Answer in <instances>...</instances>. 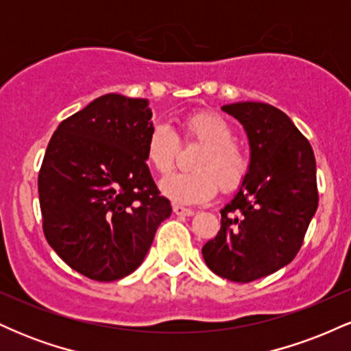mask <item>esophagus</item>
Listing matches in <instances>:
<instances>
[{
	"label": "esophagus",
	"mask_w": 351,
	"mask_h": 351,
	"mask_svg": "<svg viewBox=\"0 0 351 351\" xmlns=\"http://www.w3.org/2000/svg\"><path fill=\"white\" fill-rule=\"evenodd\" d=\"M173 213H175L176 216H193L195 215V211H193V209L180 206V204H175V206H173Z\"/></svg>",
	"instance_id": "esophagus-1"
}]
</instances>
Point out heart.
<instances>
[{
  "instance_id": "b5f03b06",
  "label": "heart",
  "mask_w": 351,
  "mask_h": 351,
  "mask_svg": "<svg viewBox=\"0 0 351 351\" xmlns=\"http://www.w3.org/2000/svg\"><path fill=\"white\" fill-rule=\"evenodd\" d=\"M184 138L203 145L191 168L195 171L176 173L163 180L162 193L180 204L204 203L216 195L217 184L224 193L243 184L249 171V160L234 143V132L226 119L213 112H196L184 117ZM178 136L170 125L156 122L145 142V160L158 175L167 176L175 168Z\"/></svg>"
}]
</instances>
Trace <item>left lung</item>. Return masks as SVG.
<instances>
[{"instance_id":"obj_1","label":"left lung","mask_w":351,"mask_h":351,"mask_svg":"<svg viewBox=\"0 0 351 351\" xmlns=\"http://www.w3.org/2000/svg\"><path fill=\"white\" fill-rule=\"evenodd\" d=\"M221 110L247 135L249 171L221 209L219 232L201 252L219 277L251 282L285 267L299 252L318 206L315 156L279 108L236 102Z\"/></svg>"}]
</instances>
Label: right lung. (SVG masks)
<instances>
[{"mask_svg":"<svg viewBox=\"0 0 351 351\" xmlns=\"http://www.w3.org/2000/svg\"><path fill=\"white\" fill-rule=\"evenodd\" d=\"M147 99L106 94L59 123L39 171L47 243L92 280L123 279L143 263L171 215L145 160Z\"/></svg>","mask_w":351,"mask_h":351,"instance_id":"right-lung-1","label":"right lung"}]
</instances>
